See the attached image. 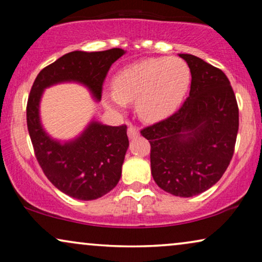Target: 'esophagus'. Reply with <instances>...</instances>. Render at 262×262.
Listing matches in <instances>:
<instances>
[{
    "label": "esophagus",
    "instance_id": "obj_1",
    "mask_svg": "<svg viewBox=\"0 0 262 262\" xmlns=\"http://www.w3.org/2000/svg\"><path fill=\"white\" fill-rule=\"evenodd\" d=\"M138 134H139L138 127L134 126V125H130V126H128V128H127V136H128V137L135 138L136 136H138Z\"/></svg>",
    "mask_w": 262,
    "mask_h": 262
}]
</instances>
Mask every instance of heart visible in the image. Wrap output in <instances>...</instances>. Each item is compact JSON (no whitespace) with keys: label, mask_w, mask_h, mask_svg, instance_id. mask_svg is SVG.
<instances>
[{"label":"heart","mask_w":262,"mask_h":262,"mask_svg":"<svg viewBox=\"0 0 262 262\" xmlns=\"http://www.w3.org/2000/svg\"><path fill=\"white\" fill-rule=\"evenodd\" d=\"M191 83L187 64L175 57L139 60L114 75V92L102 94L108 108H123L136 100V110L142 119L157 121L170 116L180 106Z\"/></svg>","instance_id":"heart-1"}]
</instances>
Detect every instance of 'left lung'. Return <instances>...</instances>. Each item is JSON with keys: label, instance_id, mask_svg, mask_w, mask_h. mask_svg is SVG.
I'll return each mask as SVG.
<instances>
[{"label": "left lung", "instance_id": "1", "mask_svg": "<svg viewBox=\"0 0 262 262\" xmlns=\"http://www.w3.org/2000/svg\"><path fill=\"white\" fill-rule=\"evenodd\" d=\"M191 70L189 96L167 119L143 128L151 145V174L159 187L189 198L222 178L234 155L238 107L223 71L188 53L179 55Z\"/></svg>", "mask_w": 262, "mask_h": 262}]
</instances>
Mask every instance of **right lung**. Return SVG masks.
Masks as SVG:
<instances>
[{
	"label": "right lung",
	"instance_id": "1",
	"mask_svg": "<svg viewBox=\"0 0 262 262\" xmlns=\"http://www.w3.org/2000/svg\"><path fill=\"white\" fill-rule=\"evenodd\" d=\"M121 49L99 52L73 51L38 74L27 101V127L34 154L46 178L69 196L94 200L116 187L128 148L126 125L108 126L93 119L77 137L58 141L44 130L40 120L42 93L51 85L76 82L101 100L102 83Z\"/></svg>",
	"mask_w": 262,
	"mask_h": 262
}]
</instances>
